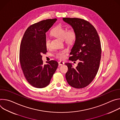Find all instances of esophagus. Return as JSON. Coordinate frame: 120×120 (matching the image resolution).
Masks as SVG:
<instances>
[{
  "label": "esophagus",
  "instance_id": "1",
  "mask_svg": "<svg viewBox=\"0 0 120 120\" xmlns=\"http://www.w3.org/2000/svg\"><path fill=\"white\" fill-rule=\"evenodd\" d=\"M64 64V62H62V61H60V62H58V64H59V65H63Z\"/></svg>",
  "mask_w": 120,
  "mask_h": 120
}]
</instances>
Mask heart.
Returning <instances> with one entry per match:
<instances>
[{"label":"heart","instance_id":"b5f03b06","mask_svg":"<svg viewBox=\"0 0 120 120\" xmlns=\"http://www.w3.org/2000/svg\"><path fill=\"white\" fill-rule=\"evenodd\" d=\"M51 34L54 37L63 40L65 43L68 45L74 44L77 38V34L75 30L73 28L68 29L67 30L66 28L61 26H57L54 28L51 32ZM45 46L47 48L50 47V40L48 38H46L45 41ZM67 49H63L55 54V57L60 60H63L65 58Z\"/></svg>","mask_w":120,"mask_h":120}]
</instances>
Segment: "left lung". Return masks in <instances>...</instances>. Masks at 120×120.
I'll use <instances>...</instances> for the list:
<instances>
[{"instance_id":"obj_1","label":"left lung","mask_w":120,"mask_h":120,"mask_svg":"<svg viewBox=\"0 0 120 120\" xmlns=\"http://www.w3.org/2000/svg\"><path fill=\"white\" fill-rule=\"evenodd\" d=\"M77 34V38L71 50L69 60L79 61L75 68L66 63L68 71L65 74L67 82L75 88L88 85L95 78L101 58V42L97 32L88 21L78 18H63Z\"/></svg>"}]
</instances>
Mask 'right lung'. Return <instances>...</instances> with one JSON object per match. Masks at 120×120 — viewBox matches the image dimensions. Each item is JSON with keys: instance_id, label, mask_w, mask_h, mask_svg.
<instances>
[{"instance_id": "add662e5", "label": "right lung", "mask_w": 120, "mask_h": 120, "mask_svg": "<svg viewBox=\"0 0 120 120\" xmlns=\"http://www.w3.org/2000/svg\"><path fill=\"white\" fill-rule=\"evenodd\" d=\"M56 20V19H48L31 25L21 42L19 60L22 70L27 82L36 88L47 86L58 65L55 60L44 64L42 60V54L47 52L45 43V33Z\"/></svg>"}]
</instances>
